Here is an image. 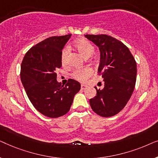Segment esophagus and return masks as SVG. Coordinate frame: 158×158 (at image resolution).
I'll return each instance as SVG.
<instances>
[{"mask_svg":"<svg viewBox=\"0 0 158 158\" xmlns=\"http://www.w3.org/2000/svg\"><path fill=\"white\" fill-rule=\"evenodd\" d=\"M86 88H87V86H86L85 85H84V84H82V85H81V89L82 90H85Z\"/></svg>","mask_w":158,"mask_h":158,"instance_id":"esophagus-1","label":"esophagus"}]
</instances>
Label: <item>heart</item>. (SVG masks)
<instances>
[{"instance_id":"b5f03b06","label":"heart","mask_w":158,"mask_h":158,"mask_svg":"<svg viewBox=\"0 0 158 158\" xmlns=\"http://www.w3.org/2000/svg\"><path fill=\"white\" fill-rule=\"evenodd\" d=\"M74 46L83 55L84 57L88 58L91 57L95 52V47L89 40L86 39H80L74 43ZM69 48L64 47L61 52V62L62 64H66L68 62ZM93 74V70L89 68H78L73 71L72 76L74 79L80 82H85Z\"/></svg>"}]
</instances>
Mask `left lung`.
Here are the masks:
<instances>
[{
  "label": "left lung",
  "mask_w": 158,
  "mask_h": 158,
  "mask_svg": "<svg viewBox=\"0 0 158 158\" xmlns=\"http://www.w3.org/2000/svg\"><path fill=\"white\" fill-rule=\"evenodd\" d=\"M101 52L98 74L104 81L103 90L90 99L93 111L103 117L117 114L127 105L135 87L137 63L128 47L106 34H85Z\"/></svg>",
  "instance_id": "1"
}]
</instances>
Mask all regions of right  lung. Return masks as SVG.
Here are the masks:
<instances>
[{"mask_svg":"<svg viewBox=\"0 0 158 158\" xmlns=\"http://www.w3.org/2000/svg\"><path fill=\"white\" fill-rule=\"evenodd\" d=\"M71 35L47 38L32 47L21 62V81L28 98L39 112L49 118L68 113L81 89V84L73 79L65 85L57 81L62 50Z\"/></svg>","mask_w":158,"mask_h":158,"instance_id":"1","label":"right lung"}]
</instances>
